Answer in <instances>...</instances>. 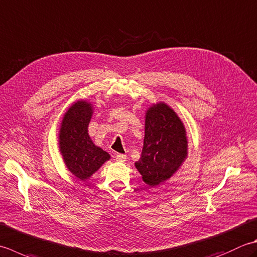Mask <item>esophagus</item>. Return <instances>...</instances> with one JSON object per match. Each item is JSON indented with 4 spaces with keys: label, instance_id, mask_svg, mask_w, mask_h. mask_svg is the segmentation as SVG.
I'll return each instance as SVG.
<instances>
[{
    "label": "esophagus",
    "instance_id": "esophagus-1",
    "mask_svg": "<svg viewBox=\"0 0 257 257\" xmlns=\"http://www.w3.org/2000/svg\"><path fill=\"white\" fill-rule=\"evenodd\" d=\"M115 160L119 163H124L125 160H127V156L123 154H117L115 155Z\"/></svg>",
    "mask_w": 257,
    "mask_h": 257
}]
</instances>
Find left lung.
<instances>
[{"label": "left lung", "mask_w": 257, "mask_h": 257, "mask_svg": "<svg viewBox=\"0 0 257 257\" xmlns=\"http://www.w3.org/2000/svg\"><path fill=\"white\" fill-rule=\"evenodd\" d=\"M187 137L184 123L164 102L153 104L145 120L142 157L135 166L149 186H157L177 172L187 157Z\"/></svg>", "instance_id": "1"}]
</instances>
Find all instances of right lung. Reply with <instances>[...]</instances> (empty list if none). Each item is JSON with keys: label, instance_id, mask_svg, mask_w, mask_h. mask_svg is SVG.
Instances as JSON below:
<instances>
[{"label": "right lung", "instance_id": "1", "mask_svg": "<svg viewBox=\"0 0 257 257\" xmlns=\"http://www.w3.org/2000/svg\"><path fill=\"white\" fill-rule=\"evenodd\" d=\"M92 104L84 100L74 102L64 113L59 133V148L67 168L80 180L91 177L110 159V155L97 147L88 134Z\"/></svg>", "mask_w": 257, "mask_h": 257}]
</instances>
